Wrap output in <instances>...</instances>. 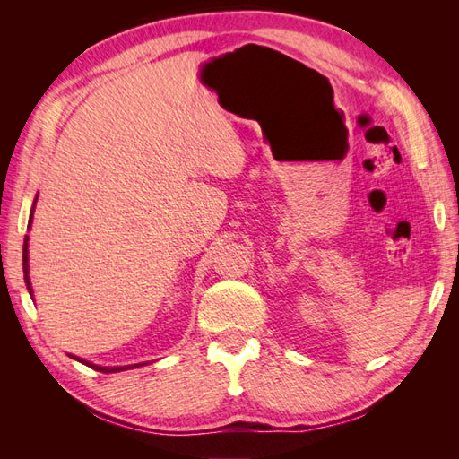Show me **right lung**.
<instances>
[{"mask_svg": "<svg viewBox=\"0 0 459 459\" xmlns=\"http://www.w3.org/2000/svg\"><path fill=\"white\" fill-rule=\"evenodd\" d=\"M36 204V203H34ZM32 214H34V206L30 211V221H32ZM30 226V224H29ZM22 270H24V281H26V287H29V293L32 295V287H30V280H29V238L24 239V247H22ZM74 359H78V362L86 364L97 371H103V373H115V371H124V369H130V368H140L143 364H134V366H120V368H101V366H95V364H90V362H84V359H80L76 356H71Z\"/></svg>", "mask_w": 459, "mask_h": 459, "instance_id": "1", "label": "right lung"}]
</instances>
